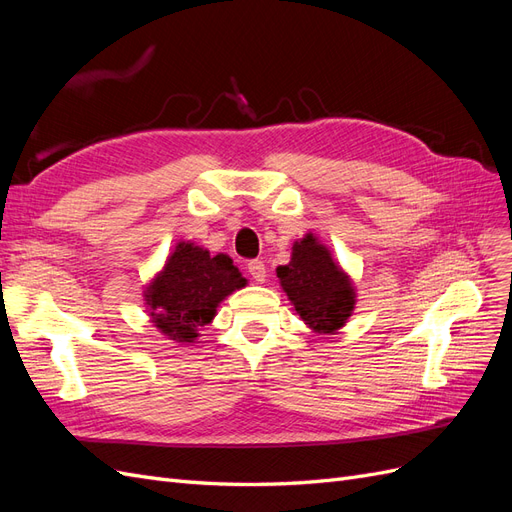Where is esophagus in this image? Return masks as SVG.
<instances>
[{
  "label": "esophagus",
  "instance_id": "obj_1",
  "mask_svg": "<svg viewBox=\"0 0 512 512\" xmlns=\"http://www.w3.org/2000/svg\"><path fill=\"white\" fill-rule=\"evenodd\" d=\"M247 273H250L252 280L258 282V284H262V282L267 280V267H265V262H262V260H250V262H247Z\"/></svg>",
  "mask_w": 512,
  "mask_h": 512
}]
</instances>
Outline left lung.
Returning <instances> with one entry per match:
<instances>
[{
    "instance_id": "8db88e82",
    "label": "left lung",
    "mask_w": 512,
    "mask_h": 512,
    "mask_svg": "<svg viewBox=\"0 0 512 512\" xmlns=\"http://www.w3.org/2000/svg\"><path fill=\"white\" fill-rule=\"evenodd\" d=\"M277 277L297 314L314 333L339 331L354 312L356 292L350 277L312 232L294 241L290 262L277 267Z\"/></svg>"
}]
</instances>
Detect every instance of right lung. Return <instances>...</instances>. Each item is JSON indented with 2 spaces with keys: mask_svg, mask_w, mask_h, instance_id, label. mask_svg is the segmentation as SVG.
I'll return each mask as SVG.
<instances>
[{
  "mask_svg": "<svg viewBox=\"0 0 512 512\" xmlns=\"http://www.w3.org/2000/svg\"><path fill=\"white\" fill-rule=\"evenodd\" d=\"M247 284L226 254L181 241L166 258L164 269L145 288L153 327L179 344H192L198 329L209 324L218 305Z\"/></svg>",
  "mask_w": 512,
  "mask_h": 512,
  "instance_id": "obj_1",
  "label": "right lung"
}]
</instances>
